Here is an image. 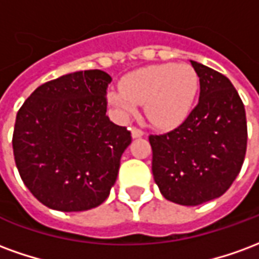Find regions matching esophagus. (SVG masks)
<instances>
[{
  "mask_svg": "<svg viewBox=\"0 0 259 259\" xmlns=\"http://www.w3.org/2000/svg\"><path fill=\"white\" fill-rule=\"evenodd\" d=\"M143 136H144V132H143V130L137 129V127H133V129H132V137H133V139H140Z\"/></svg>",
  "mask_w": 259,
  "mask_h": 259,
  "instance_id": "1",
  "label": "esophagus"
}]
</instances>
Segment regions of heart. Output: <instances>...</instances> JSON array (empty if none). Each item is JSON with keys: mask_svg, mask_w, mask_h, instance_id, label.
<instances>
[{"mask_svg": "<svg viewBox=\"0 0 259 259\" xmlns=\"http://www.w3.org/2000/svg\"><path fill=\"white\" fill-rule=\"evenodd\" d=\"M198 85V74L191 65H150L126 74L120 89L108 90L107 100L123 120L144 105L147 119L154 126L175 127L191 112Z\"/></svg>", "mask_w": 259, "mask_h": 259, "instance_id": "obj_1", "label": "heart"}]
</instances>
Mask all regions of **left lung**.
I'll list each match as a JSON object with an SVG mask.
<instances>
[{
  "mask_svg": "<svg viewBox=\"0 0 259 259\" xmlns=\"http://www.w3.org/2000/svg\"><path fill=\"white\" fill-rule=\"evenodd\" d=\"M190 62L200 77L198 104L179 127L150 136V144L152 175L161 194L194 206L221 197L239 175L247 150V120L230 80Z\"/></svg>",
  "mask_w": 259,
  "mask_h": 259,
  "instance_id": "8db88e82",
  "label": "left lung"
}]
</instances>
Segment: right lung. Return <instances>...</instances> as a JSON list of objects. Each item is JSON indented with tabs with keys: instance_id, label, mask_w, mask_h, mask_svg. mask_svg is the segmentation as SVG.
<instances>
[{
	"instance_id": "right-lung-1",
	"label": "right lung",
	"mask_w": 259,
	"mask_h": 259,
	"mask_svg": "<svg viewBox=\"0 0 259 259\" xmlns=\"http://www.w3.org/2000/svg\"><path fill=\"white\" fill-rule=\"evenodd\" d=\"M111 80L100 69L65 74L37 87L16 115V168L31 194L51 209L96 208L116 182L132 136L107 116Z\"/></svg>"
}]
</instances>
